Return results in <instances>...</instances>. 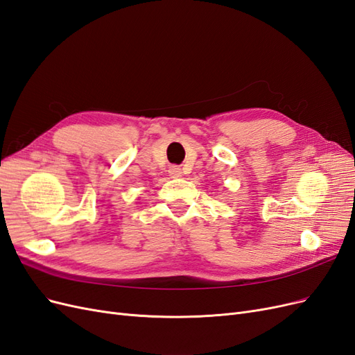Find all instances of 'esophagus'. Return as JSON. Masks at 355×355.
I'll return each mask as SVG.
<instances>
[{
  "label": "esophagus",
  "instance_id": "1",
  "mask_svg": "<svg viewBox=\"0 0 355 355\" xmlns=\"http://www.w3.org/2000/svg\"><path fill=\"white\" fill-rule=\"evenodd\" d=\"M168 173H170L171 178H180L182 176V170L178 166H170Z\"/></svg>",
  "mask_w": 355,
  "mask_h": 355
}]
</instances>
